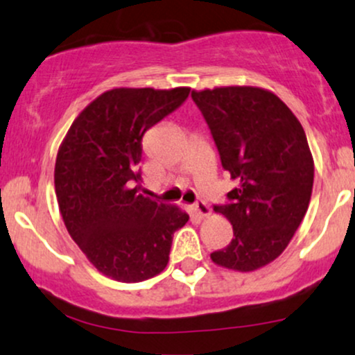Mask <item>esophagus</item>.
I'll return each mask as SVG.
<instances>
[{"instance_id":"esophagus-1","label":"esophagus","mask_w":355,"mask_h":355,"mask_svg":"<svg viewBox=\"0 0 355 355\" xmlns=\"http://www.w3.org/2000/svg\"><path fill=\"white\" fill-rule=\"evenodd\" d=\"M191 209H193L199 218H207V216L211 214V207L206 201H198L193 207H191Z\"/></svg>"}]
</instances>
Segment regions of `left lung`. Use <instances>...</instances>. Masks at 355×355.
<instances>
[{"label": "left lung", "mask_w": 355, "mask_h": 355, "mask_svg": "<svg viewBox=\"0 0 355 355\" xmlns=\"http://www.w3.org/2000/svg\"><path fill=\"white\" fill-rule=\"evenodd\" d=\"M219 151L236 179L227 202L214 206L231 220L234 237L211 259L249 272L281 256L301 226L314 184L306 132L276 94L252 86L193 91Z\"/></svg>", "instance_id": "8db88e82"}]
</instances>
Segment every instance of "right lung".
I'll list each match as a JSON object with an SVG mask.
<instances>
[{
  "label": "right lung",
  "mask_w": 355,
  "mask_h": 355,
  "mask_svg": "<svg viewBox=\"0 0 355 355\" xmlns=\"http://www.w3.org/2000/svg\"><path fill=\"white\" fill-rule=\"evenodd\" d=\"M189 87H116L71 124L54 166L69 236L104 276L139 282L164 270L173 236L189 220L176 206L139 194L143 136L178 110Z\"/></svg>",
  "instance_id": "1"
}]
</instances>
